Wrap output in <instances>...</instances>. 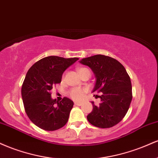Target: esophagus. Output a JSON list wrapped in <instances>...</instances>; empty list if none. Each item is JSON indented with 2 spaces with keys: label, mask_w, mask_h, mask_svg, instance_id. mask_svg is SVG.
<instances>
[{
  "label": "esophagus",
  "mask_w": 158,
  "mask_h": 158,
  "mask_svg": "<svg viewBox=\"0 0 158 158\" xmlns=\"http://www.w3.org/2000/svg\"><path fill=\"white\" fill-rule=\"evenodd\" d=\"M74 104H75L76 106H81V105H82V103L80 102H74Z\"/></svg>",
  "instance_id": "obj_1"
}]
</instances>
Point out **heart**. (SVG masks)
I'll return each instance as SVG.
<instances>
[{"label":"heart","instance_id":"obj_1","mask_svg":"<svg viewBox=\"0 0 158 158\" xmlns=\"http://www.w3.org/2000/svg\"><path fill=\"white\" fill-rule=\"evenodd\" d=\"M86 70H88V69L85 68H81L79 70V72L81 73V72ZM85 93H86V90L84 89V88H74L69 91L68 94L69 97L71 98V99H74V100H81L85 97Z\"/></svg>","mask_w":158,"mask_h":158}]
</instances>
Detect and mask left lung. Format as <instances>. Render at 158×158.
<instances>
[{"label": "left lung", "instance_id": "8db88e82", "mask_svg": "<svg viewBox=\"0 0 158 158\" xmlns=\"http://www.w3.org/2000/svg\"><path fill=\"white\" fill-rule=\"evenodd\" d=\"M90 67L97 78L93 92L102 93L101 102L87 116L88 122L98 128H107L119 123L126 116L132 99L130 77L117 59L104 55H95L80 61Z\"/></svg>", "mask_w": 158, "mask_h": 158}]
</instances>
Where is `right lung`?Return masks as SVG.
Segmentation results:
<instances>
[{"label":"right lung","instance_id":"obj_1","mask_svg":"<svg viewBox=\"0 0 158 158\" xmlns=\"http://www.w3.org/2000/svg\"><path fill=\"white\" fill-rule=\"evenodd\" d=\"M78 59L48 56L27 71L21 88L23 106L29 119L41 129L55 131L68 123L73 102L67 97L60 102L52 99L50 90L61 82L64 70Z\"/></svg>","mask_w":158,"mask_h":158}]
</instances>
